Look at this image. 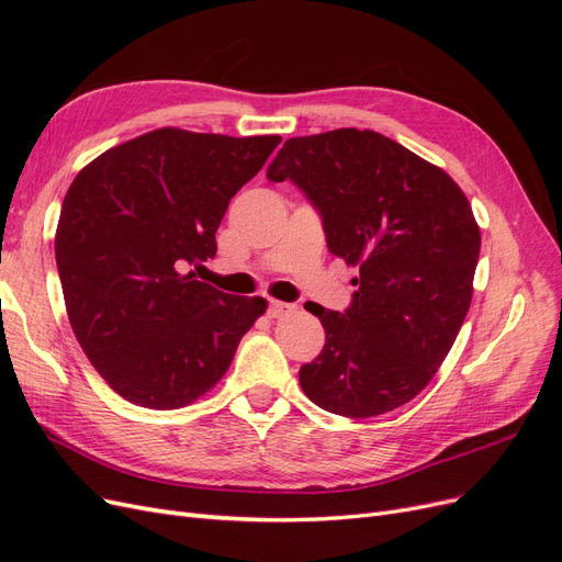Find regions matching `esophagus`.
<instances>
[{
  "label": "esophagus",
  "mask_w": 562,
  "mask_h": 562,
  "mask_svg": "<svg viewBox=\"0 0 562 562\" xmlns=\"http://www.w3.org/2000/svg\"><path fill=\"white\" fill-rule=\"evenodd\" d=\"M293 310H295V304H288V302H281V300H269L267 314H269V318H281L285 314H291Z\"/></svg>",
  "instance_id": "esophagus-1"
}]
</instances>
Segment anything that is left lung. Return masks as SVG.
Masks as SVG:
<instances>
[{"label": "left lung", "mask_w": 562, "mask_h": 562, "mask_svg": "<svg viewBox=\"0 0 562 562\" xmlns=\"http://www.w3.org/2000/svg\"><path fill=\"white\" fill-rule=\"evenodd\" d=\"M323 217L333 255L359 267L351 307L312 312L326 345L300 368L318 407L375 417L413 401L454 345L473 295L481 229L459 184L375 131L285 140L267 168Z\"/></svg>", "instance_id": "1"}]
</instances>
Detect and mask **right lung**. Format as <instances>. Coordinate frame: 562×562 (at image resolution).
<instances>
[{
    "mask_svg": "<svg viewBox=\"0 0 562 562\" xmlns=\"http://www.w3.org/2000/svg\"><path fill=\"white\" fill-rule=\"evenodd\" d=\"M279 135L157 128L103 151L65 194L56 262L70 326L119 396L176 411L211 391L265 310L196 281L232 196Z\"/></svg>",
    "mask_w": 562,
    "mask_h": 562,
    "instance_id": "add662e5",
    "label": "right lung"
}]
</instances>
